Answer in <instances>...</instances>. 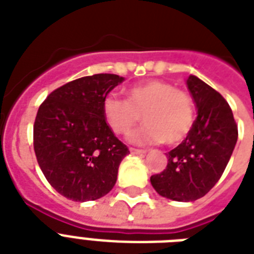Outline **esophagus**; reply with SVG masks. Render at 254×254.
I'll use <instances>...</instances> for the list:
<instances>
[{"instance_id": "34e87169", "label": "esophagus", "mask_w": 254, "mask_h": 254, "mask_svg": "<svg viewBox=\"0 0 254 254\" xmlns=\"http://www.w3.org/2000/svg\"><path fill=\"white\" fill-rule=\"evenodd\" d=\"M147 150H145V149H135V147H130V153H133V154H145Z\"/></svg>"}]
</instances>
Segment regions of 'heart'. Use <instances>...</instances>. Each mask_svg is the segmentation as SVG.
<instances>
[{"mask_svg": "<svg viewBox=\"0 0 254 254\" xmlns=\"http://www.w3.org/2000/svg\"><path fill=\"white\" fill-rule=\"evenodd\" d=\"M127 100L108 95L103 100V115L112 130L127 135L141 116L145 121L131 135L135 143H179L189 134L195 117L192 97L162 80H147L125 91Z\"/></svg>", "mask_w": 254, "mask_h": 254, "instance_id": "obj_1", "label": "heart"}]
</instances>
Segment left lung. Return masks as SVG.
I'll return each mask as SVG.
<instances>
[{
  "mask_svg": "<svg viewBox=\"0 0 254 254\" xmlns=\"http://www.w3.org/2000/svg\"><path fill=\"white\" fill-rule=\"evenodd\" d=\"M187 87L197 109V119L186 139L167 153V166L151 175L159 195L177 201L204 196L224 173L237 142V124L227 100L196 76Z\"/></svg>",
  "mask_w": 254,
  "mask_h": 254,
  "instance_id": "8db88e82",
  "label": "left lung"
}]
</instances>
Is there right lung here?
Returning a JSON list of instances; mask_svg holds the SVG:
<instances>
[{"label": "right lung", "instance_id": "add662e5", "mask_svg": "<svg viewBox=\"0 0 254 254\" xmlns=\"http://www.w3.org/2000/svg\"><path fill=\"white\" fill-rule=\"evenodd\" d=\"M124 77L97 73L57 88L38 109L34 151L47 182L73 201L96 200L117 181L129 149L103 115V100Z\"/></svg>", "mask_w": 254, "mask_h": 254}]
</instances>
